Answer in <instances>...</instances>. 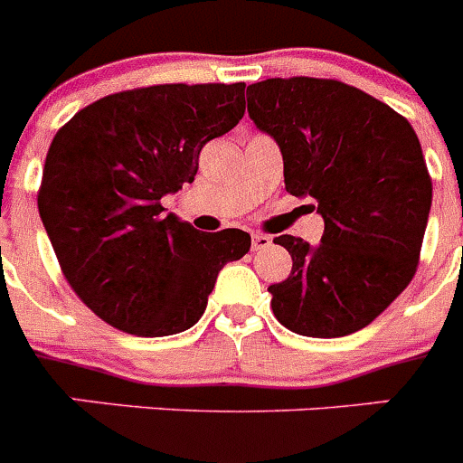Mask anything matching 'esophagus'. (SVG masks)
<instances>
[{
	"label": "esophagus",
	"mask_w": 463,
	"mask_h": 463,
	"mask_svg": "<svg viewBox=\"0 0 463 463\" xmlns=\"http://www.w3.org/2000/svg\"><path fill=\"white\" fill-rule=\"evenodd\" d=\"M271 245V236L267 234H252V250H264Z\"/></svg>",
	"instance_id": "34e87169"
}]
</instances>
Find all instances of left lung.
<instances>
[{
  "label": "left lung",
  "mask_w": 463,
  "mask_h": 463,
  "mask_svg": "<svg viewBox=\"0 0 463 463\" xmlns=\"http://www.w3.org/2000/svg\"><path fill=\"white\" fill-rule=\"evenodd\" d=\"M248 116L278 143L285 190L313 199L320 243L282 234L288 280L269 288L282 326L313 338L354 334L408 288L431 211L415 129L371 94L326 79L248 85Z\"/></svg>",
  "instance_id": "8db88e82"
}]
</instances>
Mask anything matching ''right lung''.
<instances>
[{"label": "right lung", "mask_w": 463, "mask_h": 463, "mask_svg": "<svg viewBox=\"0 0 463 463\" xmlns=\"http://www.w3.org/2000/svg\"><path fill=\"white\" fill-rule=\"evenodd\" d=\"M245 85H153L109 94L55 134L39 215L83 304L134 336H171L199 322L220 269L250 234L199 232L162 196L194 181L199 153L234 129Z\"/></svg>", "instance_id": "obj_1"}]
</instances>
